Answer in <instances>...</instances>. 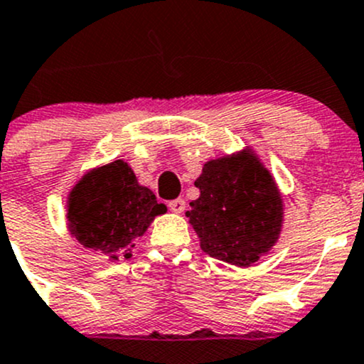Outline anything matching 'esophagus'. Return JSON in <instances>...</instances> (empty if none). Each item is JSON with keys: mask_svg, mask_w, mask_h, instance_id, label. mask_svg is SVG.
Wrapping results in <instances>:
<instances>
[{"mask_svg": "<svg viewBox=\"0 0 364 364\" xmlns=\"http://www.w3.org/2000/svg\"><path fill=\"white\" fill-rule=\"evenodd\" d=\"M185 207H186V202L183 200V198H176V200L169 202L171 213H174V214H181L183 210H185Z\"/></svg>", "mask_w": 364, "mask_h": 364, "instance_id": "1", "label": "esophagus"}]
</instances>
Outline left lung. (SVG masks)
<instances>
[{"label": "left lung", "instance_id": "1", "mask_svg": "<svg viewBox=\"0 0 364 364\" xmlns=\"http://www.w3.org/2000/svg\"><path fill=\"white\" fill-rule=\"evenodd\" d=\"M195 186L200 197L186 218L203 252L247 267L277 245L285 205L277 179L252 146L207 161Z\"/></svg>", "mask_w": 364, "mask_h": 364}]
</instances>
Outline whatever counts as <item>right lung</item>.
<instances>
[{
    "label": "right lung",
    "instance_id": "obj_1",
    "mask_svg": "<svg viewBox=\"0 0 364 364\" xmlns=\"http://www.w3.org/2000/svg\"><path fill=\"white\" fill-rule=\"evenodd\" d=\"M167 213L154 191L139 185L122 159L86 171L67 195V228L82 247L109 261L131 257L157 215Z\"/></svg>",
    "mask_w": 364,
    "mask_h": 364
}]
</instances>
